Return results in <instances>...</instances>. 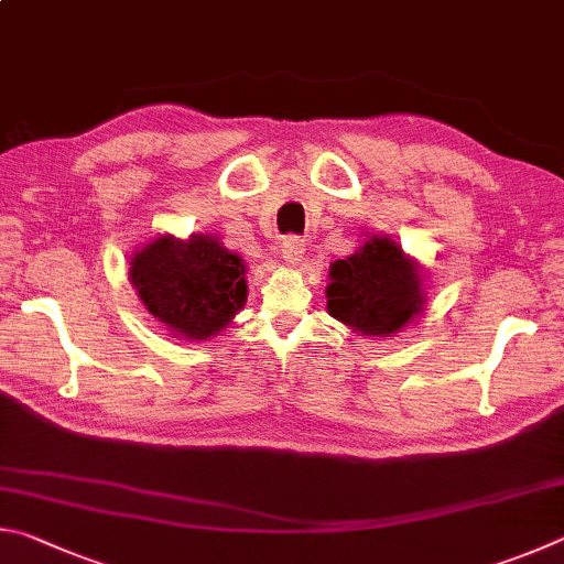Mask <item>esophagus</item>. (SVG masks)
I'll use <instances>...</instances> for the list:
<instances>
[{
    "label": "esophagus",
    "instance_id": "esophagus-1",
    "mask_svg": "<svg viewBox=\"0 0 564 564\" xmlns=\"http://www.w3.org/2000/svg\"><path fill=\"white\" fill-rule=\"evenodd\" d=\"M280 247H282L284 262H288L290 267H297V264L302 262V257H304V242L300 240V237H284Z\"/></svg>",
    "mask_w": 564,
    "mask_h": 564
}]
</instances>
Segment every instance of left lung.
Wrapping results in <instances>:
<instances>
[{"label":"left lung","mask_w":564,"mask_h":564,"mask_svg":"<svg viewBox=\"0 0 564 564\" xmlns=\"http://www.w3.org/2000/svg\"><path fill=\"white\" fill-rule=\"evenodd\" d=\"M421 264L387 235L329 267L327 312L359 337H397L426 307Z\"/></svg>","instance_id":"1"}]
</instances>
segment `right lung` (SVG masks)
Listing matches in <instances>:
<instances>
[{
	"label": "right lung",
	"instance_id": "1",
	"mask_svg": "<svg viewBox=\"0 0 564 564\" xmlns=\"http://www.w3.org/2000/svg\"><path fill=\"white\" fill-rule=\"evenodd\" d=\"M247 264L213 235H158L131 257L138 300L173 339L217 337L247 302Z\"/></svg>",
	"mask_w": 564,
	"mask_h": 564
}]
</instances>
